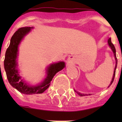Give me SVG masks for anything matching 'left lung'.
<instances>
[{
	"instance_id": "obj_1",
	"label": "left lung",
	"mask_w": 122,
	"mask_h": 122,
	"mask_svg": "<svg viewBox=\"0 0 122 122\" xmlns=\"http://www.w3.org/2000/svg\"><path fill=\"white\" fill-rule=\"evenodd\" d=\"M107 43H108V45L109 46V47L111 48V49H112V51L113 53H114V57H115V60H116V66H115V68H114V74H113V76H112V81L110 83L109 86H108V87H109V86L112 84L113 81H114V77H115V75H116V68H117V57H116V48L114 47V45L111 42V38H109L107 40ZM74 91L76 92V93L79 95V96L81 97H83V96H88V94H86V93H81L80 92H78L76 91V90H74ZM90 93H89V95H90Z\"/></svg>"
}]
</instances>
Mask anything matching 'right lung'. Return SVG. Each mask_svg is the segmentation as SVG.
Wrapping results in <instances>:
<instances>
[{"mask_svg":"<svg viewBox=\"0 0 122 122\" xmlns=\"http://www.w3.org/2000/svg\"><path fill=\"white\" fill-rule=\"evenodd\" d=\"M32 29L33 27H21L14 33L11 38L10 44L5 52L4 60V68L10 85L21 93L26 95L43 93L49 87L51 81L56 73L65 67L64 62L60 61L50 64L46 69V76L45 79L36 86L29 84L21 78L18 70V48L24 36L27 35Z\"/></svg>","mask_w":122,"mask_h":122,"instance_id":"1","label":"right lung"}]
</instances>
